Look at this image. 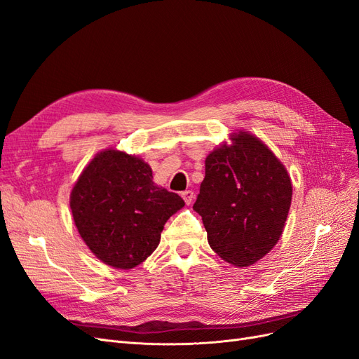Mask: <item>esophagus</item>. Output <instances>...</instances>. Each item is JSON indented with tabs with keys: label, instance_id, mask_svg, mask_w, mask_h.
Returning a JSON list of instances; mask_svg holds the SVG:
<instances>
[{
	"label": "esophagus",
	"instance_id": "obj_1",
	"mask_svg": "<svg viewBox=\"0 0 359 359\" xmlns=\"http://www.w3.org/2000/svg\"><path fill=\"white\" fill-rule=\"evenodd\" d=\"M194 191H183L182 192V198H183V200H184V203H187L188 205L194 201Z\"/></svg>",
	"mask_w": 359,
	"mask_h": 359
}]
</instances>
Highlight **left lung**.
<instances>
[{
    "mask_svg": "<svg viewBox=\"0 0 359 359\" xmlns=\"http://www.w3.org/2000/svg\"><path fill=\"white\" fill-rule=\"evenodd\" d=\"M205 159L194 210L208 244L233 266L245 268L280 240L291 205L287 170L257 137L241 131Z\"/></svg>",
    "mask_w": 359,
    "mask_h": 359,
    "instance_id": "obj_1",
    "label": "left lung"
}]
</instances>
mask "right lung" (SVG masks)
Wrapping results in <instances>:
<instances>
[{
	"label": "right lung",
	"instance_id": "obj_1",
	"mask_svg": "<svg viewBox=\"0 0 359 359\" xmlns=\"http://www.w3.org/2000/svg\"><path fill=\"white\" fill-rule=\"evenodd\" d=\"M184 205L152 182L140 158L118 151L97 154L71 194L75 226L102 262L131 269L154 253L165 222Z\"/></svg>",
	"mask_w": 359,
	"mask_h": 359
}]
</instances>
